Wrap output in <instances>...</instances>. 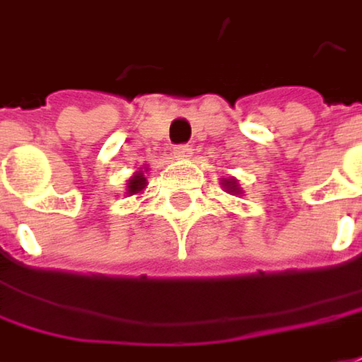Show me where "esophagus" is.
I'll return each mask as SVG.
<instances>
[{
	"mask_svg": "<svg viewBox=\"0 0 362 362\" xmlns=\"http://www.w3.org/2000/svg\"><path fill=\"white\" fill-rule=\"evenodd\" d=\"M192 154V148L188 144H180V146H174V156L176 158H188Z\"/></svg>",
	"mask_w": 362,
	"mask_h": 362,
	"instance_id": "obj_1",
	"label": "esophagus"
}]
</instances>
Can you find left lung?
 <instances>
[{
  "label": "left lung",
  "mask_w": 362,
  "mask_h": 362,
  "mask_svg": "<svg viewBox=\"0 0 362 362\" xmlns=\"http://www.w3.org/2000/svg\"><path fill=\"white\" fill-rule=\"evenodd\" d=\"M224 186H226V190H228V192H240V190H238V186H236V182L226 180L224 182Z\"/></svg>",
  "instance_id": "left-lung-1"
}]
</instances>
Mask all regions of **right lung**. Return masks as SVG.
<instances>
[{
  "label": "right lung",
  "instance_id": "add662e5",
  "mask_svg": "<svg viewBox=\"0 0 362 362\" xmlns=\"http://www.w3.org/2000/svg\"><path fill=\"white\" fill-rule=\"evenodd\" d=\"M142 188H146V178L142 172H138L130 182H128V194H138Z\"/></svg>",
  "mask_w": 362,
  "mask_h": 362
}]
</instances>
